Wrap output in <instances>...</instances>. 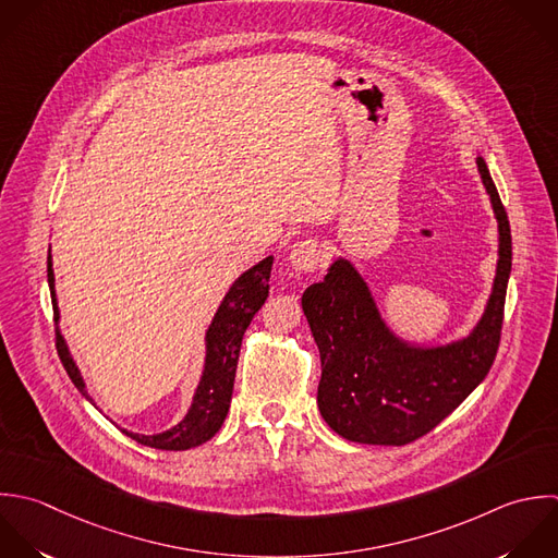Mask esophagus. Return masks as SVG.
<instances>
[{
  "mask_svg": "<svg viewBox=\"0 0 558 558\" xmlns=\"http://www.w3.org/2000/svg\"><path fill=\"white\" fill-rule=\"evenodd\" d=\"M319 258H322V250L315 241H300L291 247V254H289V260L293 265L295 271H302V274H311L317 269L319 265Z\"/></svg>",
  "mask_w": 558,
  "mask_h": 558,
  "instance_id": "1",
  "label": "esophagus"
}]
</instances>
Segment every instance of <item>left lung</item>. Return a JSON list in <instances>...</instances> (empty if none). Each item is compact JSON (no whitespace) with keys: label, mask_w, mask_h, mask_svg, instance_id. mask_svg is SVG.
<instances>
[{"label":"left lung","mask_w":558,"mask_h":558,"mask_svg":"<svg viewBox=\"0 0 558 558\" xmlns=\"http://www.w3.org/2000/svg\"><path fill=\"white\" fill-rule=\"evenodd\" d=\"M500 230V260L487 311L474 332L444 348H411L380 319L356 269L339 258L302 295L322 354L317 404L348 441L407 446L439 426L489 374L502 335L511 276V226L487 162L476 158Z\"/></svg>","instance_id":"8db88e82"}]
</instances>
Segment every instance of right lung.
I'll return each mask as SVG.
<instances>
[{
    "mask_svg": "<svg viewBox=\"0 0 558 558\" xmlns=\"http://www.w3.org/2000/svg\"><path fill=\"white\" fill-rule=\"evenodd\" d=\"M274 258L267 256L252 269H247L228 291L223 298L208 332H206V367L202 374V380L197 385L193 404L186 413V417L173 426L167 433L160 435H134L123 430L130 439H134L141 446L156 448V450H189L195 448L221 428L232 398L234 387V374L239 363V350L243 335L252 322V317L260 311L269 295V274H271ZM47 282L51 291V304H53V319L58 322V306H56V293H53V271H51V254H47ZM56 350L58 356L71 378V383L80 389L82 396H86L82 376L69 356L66 343L62 335L56 330ZM88 398V396H86ZM90 400V398H88Z\"/></svg>",
    "mask_w": 558,
    "mask_h": 558,
    "instance_id": "obj_1",
    "label": "right lung"
}]
</instances>
